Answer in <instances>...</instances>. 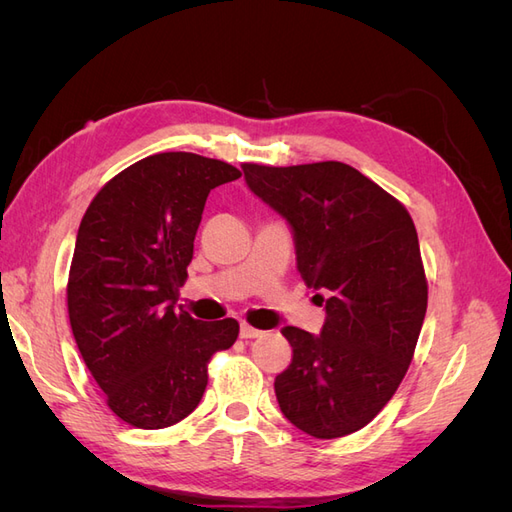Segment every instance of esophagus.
Returning <instances> with one entry per match:
<instances>
[{"label":"esophagus","instance_id":"esophagus-1","mask_svg":"<svg viewBox=\"0 0 512 512\" xmlns=\"http://www.w3.org/2000/svg\"><path fill=\"white\" fill-rule=\"evenodd\" d=\"M241 337H243V339L262 337V331H258V329H254V327H250V324H247V322H241Z\"/></svg>","mask_w":512,"mask_h":512}]
</instances>
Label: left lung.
<instances>
[{"instance_id": "1", "label": "left lung", "mask_w": 512, "mask_h": 512, "mask_svg": "<svg viewBox=\"0 0 512 512\" xmlns=\"http://www.w3.org/2000/svg\"><path fill=\"white\" fill-rule=\"evenodd\" d=\"M245 183L288 222L305 284L327 292L324 327H284L292 361L275 378L288 421L320 440L363 429L404 380L427 312L406 207L342 162L243 164Z\"/></svg>"}]
</instances>
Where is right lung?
Masks as SVG:
<instances>
[{
  "label": "right lung",
  "mask_w": 512,
  "mask_h": 512,
  "mask_svg": "<svg viewBox=\"0 0 512 512\" xmlns=\"http://www.w3.org/2000/svg\"><path fill=\"white\" fill-rule=\"evenodd\" d=\"M241 177L222 160L156 153L91 200L68 277L70 327L106 404L138 429L179 423L203 399L207 363L239 322L177 312L194 237L213 188Z\"/></svg>",
  "instance_id": "right-lung-1"
}]
</instances>
